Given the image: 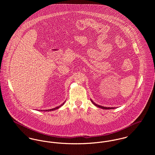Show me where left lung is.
Here are the masks:
<instances>
[{
    "label": "left lung",
    "mask_w": 155,
    "mask_h": 155,
    "mask_svg": "<svg viewBox=\"0 0 155 155\" xmlns=\"http://www.w3.org/2000/svg\"><path fill=\"white\" fill-rule=\"evenodd\" d=\"M91 101H92V103H93V104H94L95 106H97V107H100V108H101V109H114V107H106L101 106H100V105H98V104H95V103H94V102L92 101V100H91Z\"/></svg>",
    "instance_id": "1"
}]
</instances>
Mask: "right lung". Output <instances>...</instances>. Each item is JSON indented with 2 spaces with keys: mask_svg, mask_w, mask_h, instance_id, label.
<instances>
[{
  "mask_svg": "<svg viewBox=\"0 0 155 155\" xmlns=\"http://www.w3.org/2000/svg\"><path fill=\"white\" fill-rule=\"evenodd\" d=\"M64 104V103H63L61 105H60V106H58V107H55V108H53V109H49V110H45L43 111H49L55 110H56V109H59V108H60V107H61V106H63ZM41 111L42 110H41Z\"/></svg>",
  "mask_w": 155,
  "mask_h": 155,
  "instance_id": "right-lung-1",
  "label": "right lung"
}]
</instances>
